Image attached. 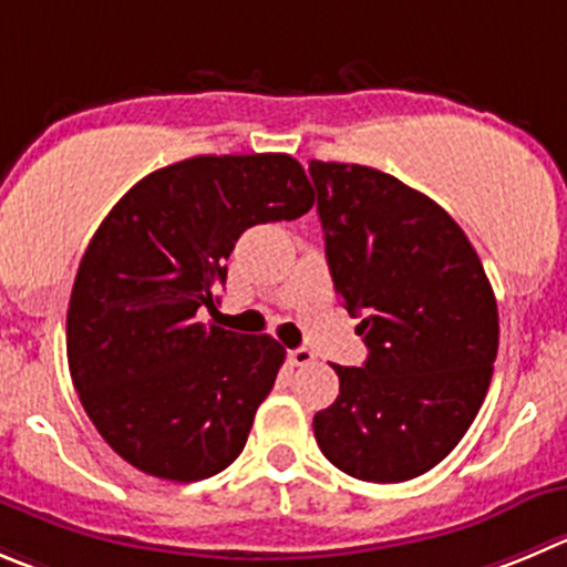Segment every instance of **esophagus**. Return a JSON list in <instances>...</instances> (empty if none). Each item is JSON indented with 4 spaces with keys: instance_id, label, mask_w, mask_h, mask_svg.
<instances>
[{
    "instance_id": "34e87169",
    "label": "esophagus",
    "mask_w": 567,
    "mask_h": 567,
    "mask_svg": "<svg viewBox=\"0 0 567 567\" xmlns=\"http://www.w3.org/2000/svg\"><path fill=\"white\" fill-rule=\"evenodd\" d=\"M289 364H295V368H309V364H315V353L309 348L289 350Z\"/></svg>"
}]
</instances>
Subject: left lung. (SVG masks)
Listing matches in <instances>:
<instances>
[{"label": "left lung", "mask_w": 567, "mask_h": 567, "mask_svg": "<svg viewBox=\"0 0 567 567\" xmlns=\"http://www.w3.org/2000/svg\"><path fill=\"white\" fill-rule=\"evenodd\" d=\"M333 289L364 337V368H339L315 414L331 465L395 484L440 465L493 379L498 306L465 230L386 172L309 161Z\"/></svg>", "instance_id": "1"}]
</instances>
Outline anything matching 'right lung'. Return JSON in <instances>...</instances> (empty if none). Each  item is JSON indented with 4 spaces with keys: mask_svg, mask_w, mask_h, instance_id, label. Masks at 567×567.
<instances>
[{
    "mask_svg": "<svg viewBox=\"0 0 567 567\" xmlns=\"http://www.w3.org/2000/svg\"><path fill=\"white\" fill-rule=\"evenodd\" d=\"M315 206L284 153L194 155L142 177L89 241L66 315L69 373L102 440L169 482L225 471L287 350L197 322L252 225Z\"/></svg>",
    "mask_w": 567,
    "mask_h": 567,
    "instance_id": "1",
    "label": "right lung"
}]
</instances>
